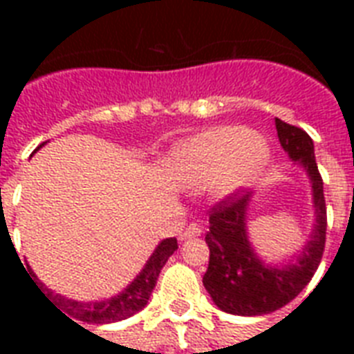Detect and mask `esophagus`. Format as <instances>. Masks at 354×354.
<instances>
[{
	"label": "esophagus",
	"instance_id": "obj_1",
	"mask_svg": "<svg viewBox=\"0 0 354 354\" xmlns=\"http://www.w3.org/2000/svg\"><path fill=\"white\" fill-rule=\"evenodd\" d=\"M198 235H202V226H198V224H189V226L180 233V239L185 241V239H193V236Z\"/></svg>",
	"mask_w": 354,
	"mask_h": 354
}]
</instances>
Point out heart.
<instances>
[{
  "mask_svg": "<svg viewBox=\"0 0 354 354\" xmlns=\"http://www.w3.org/2000/svg\"><path fill=\"white\" fill-rule=\"evenodd\" d=\"M270 158L266 141L244 127H218L189 139L174 150V167L187 182L213 180L218 194L250 183Z\"/></svg>",
  "mask_w": 354,
  "mask_h": 354,
  "instance_id": "obj_1",
  "label": "heart"
}]
</instances>
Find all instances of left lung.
Returning <instances> with one entry per match:
<instances>
[{"label": "left lung", "instance_id": "obj_1", "mask_svg": "<svg viewBox=\"0 0 354 354\" xmlns=\"http://www.w3.org/2000/svg\"><path fill=\"white\" fill-rule=\"evenodd\" d=\"M281 147L301 163L313 182L316 230L301 255L283 268L266 266L253 253L246 235V209L252 191L236 189L209 209V266L204 286L221 310L236 316H261L285 307L310 283L325 250L327 207L324 180L314 158V143L303 128L275 119Z\"/></svg>", "mask_w": 354, "mask_h": 354}]
</instances>
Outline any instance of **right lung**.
Returning <instances> with one entry per match:
<instances>
[{
  "mask_svg": "<svg viewBox=\"0 0 354 354\" xmlns=\"http://www.w3.org/2000/svg\"><path fill=\"white\" fill-rule=\"evenodd\" d=\"M176 248L178 242L174 236L165 239L160 246L156 248V252L147 261L145 268L139 272L138 277L119 296L112 297V299H106V301H73V299H66V297L58 296V294H53L49 288H46L47 294H44V296L55 297L60 313L63 314L66 312L68 318L79 319V322H84V324H112V322H121V319H127L130 316H133L136 313H139L147 305L150 294L154 290L156 281H158V275H160L161 268L165 266L167 259L171 257Z\"/></svg>",
  "mask_w": 354,
  "mask_h": 354,
  "instance_id": "obj_1",
  "label": "right lung"
}]
</instances>
